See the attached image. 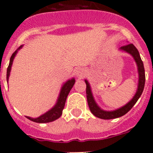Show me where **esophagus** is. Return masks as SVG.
Returning a JSON list of instances; mask_svg holds the SVG:
<instances>
[{"label": "esophagus", "mask_w": 153, "mask_h": 153, "mask_svg": "<svg viewBox=\"0 0 153 153\" xmlns=\"http://www.w3.org/2000/svg\"><path fill=\"white\" fill-rule=\"evenodd\" d=\"M75 73H76V76H77L78 78H79V79H81V78H83L85 76V75H86L84 70H83V68H80V67L76 69Z\"/></svg>", "instance_id": "34e87169"}]
</instances>
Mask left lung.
I'll return each mask as SVG.
<instances>
[{"label":"left lung","instance_id":"left-lung-1","mask_svg":"<svg viewBox=\"0 0 153 153\" xmlns=\"http://www.w3.org/2000/svg\"><path fill=\"white\" fill-rule=\"evenodd\" d=\"M120 50L128 53L130 55H132V57L134 58L136 65H137L138 74H139L138 88L133 98L128 103L126 104L125 106H122L121 108H119V109H116V110H113V111H105V110L101 109L97 104L95 100L93 98L90 83H89V82L86 79H85V83L86 84V99H87L89 108H90L91 113L95 117H98L100 119H102V120H111V119L118 118V117H123L126 113H128L133 107V106L137 102L139 98L141 97L143 89H144V86H145V70H144L143 63L141 60V57H140V53H139L138 50L136 49V47L132 44H129L126 46L121 47L120 48Z\"/></svg>","mask_w":153,"mask_h":153}]
</instances>
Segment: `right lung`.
I'll use <instances>...</instances> for the list:
<instances>
[{"instance_id":"1","label":"right lung","mask_w":153,"mask_h":153,"mask_svg":"<svg viewBox=\"0 0 153 153\" xmlns=\"http://www.w3.org/2000/svg\"><path fill=\"white\" fill-rule=\"evenodd\" d=\"M22 47L23 45H21L19 48H17V51L13 53V54H12V56H10V63H9V66H8L7 70V83L13 59L15 57L17 51L21 49V48H22ZM74 83H75V79H74V78H72L71 79L67 80V82L63 85L61 90H60V95L58 97L57 101H56L55 106H53L52 109H50L49 111H47V113L41 115V116H40V117H37V118H31V117H27V118L28 120H31V121H33V122L38 123H45L53 122V121L57 120L58 118H60V116H61L62 113H63V108H64L65 102H66V100H67V96H68L69 93H70V91L71 90L72 87L74 86Z\"/></svg>"}]
</instances>
